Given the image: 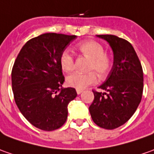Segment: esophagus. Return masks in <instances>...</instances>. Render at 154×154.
<instances>
[{
  "instance_id": "34e87169",
  "label": "esophagus",
  "mask_w": 154,
  "mask_h": 154,
  "mask_svg": "<svg viewBox=\"0 0 154 154\" xmlns=\"http://www.w3.org/2000/svg\"><path fill=\"white\" fill-rule=\"evenodd\" d=\"M82 93V89H77V94H81Z\"/></svg>"
}]
</instances>
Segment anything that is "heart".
<instances>
[{
	"instance_id": "obj_1",
	"label": "heart",
	"mask_w": 154,
	"mask_h": 154,
	"mask_svg": "<svg viewBox=\"0 0 154 154\" xmlns=\"http://www.w3.org/2000/svg\"><path fill=\"white\" fill-rule=\"evenodd\" d=\"M77 50L82 55L89 59L88 73L75 72L66 78L67 85L77 88L83 89L88 86L97 82V73L100 77L107 76L112 66L111 59L104 53V48L101 44L94 40H87L77 45ZM60 65L62 71L70 72L74 68V59L69 50H65L60 55Z\"/></svg>"
}]
</instances>
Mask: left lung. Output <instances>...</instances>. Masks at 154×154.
<instances>
[{
	"label": "left lung",
	"instance_id": "1",
	"mask_svg": "<svg viewBox=\"0 0 154 154\" xmlns=\"http://www.w3.org/2000/svg\"><path fill=\"white\" fill-rule=\"evenodd\" d=\"M108 42L114 55V62L107 79L93 91L94 99L89 107L93 121L107 130L125 124L141 102L143 91L142 65L133 46L127 40L110 34L97 35Z\"/></svg>",
	"mask_w": 154,
	"mask_h": 154
}]
</instances>
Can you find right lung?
<instances>
[{"label": "right lung", "instance_id": "right-lung-1", "mask_svg": "<svg viewBox=\"0 0 154 154\" xmlns=\"http://www.w3.org/2000/svg\"><path fill=\"white\" fill-rule=\"evenodd\" d=\"M76 35L48 33L31 38L17 55L11 71L16 104L28 121L43 131L60 128L67 119L68 103L77 97L73 88H62L61 52Z\"/></svg>", "mask_w": 154, "mask_h": 154}]
</instances>
